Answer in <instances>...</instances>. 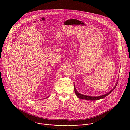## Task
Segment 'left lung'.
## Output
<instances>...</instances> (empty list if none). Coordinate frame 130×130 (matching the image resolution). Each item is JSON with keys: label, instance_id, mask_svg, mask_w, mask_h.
<instances>
[{"label": "left lung", "instance_id": "left-lung-1", "mask_svg": "<svg viewBox=\"0 0 130 130\" xmlns=\"http://www.w3.org/2000/svg\"><path fill=\"white\" fill-rule=\"evenodd\" d=\"M117 86V84L115 86V87H114V88L111 90V91L110 92H109L104 95H101V96H87V95H83V94H82L80 93H79L77 92V91L76 90V89L75 88V87H74V92L75 93L76 95H77V96L80 99H85V100H91V101H94V100H99V99H103L106 96H107V95H108L110 93L113 91V90L115 89V88H116Z\"/></svg>", "mask_w": 130, "mask_h": 130}]
</instances>
